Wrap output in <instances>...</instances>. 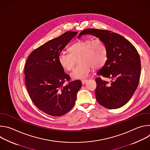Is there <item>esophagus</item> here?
I'll return each instance as SVG.
<instances>
[{
  "instance_id": "obj_1",
  "label": "esophagus",
  "mask_w": 150,
  "mask_h": 150,
  "mask_svg": "<svg viewBox=\"0 0 150 150\" xmlns=\"http://www.w3.org/2000/svg\"><path fill=\"white\" fill-rule=\"evenodd\" d=\"M87 82V79H84V80H82V81H81L82 84H83V85L85 84Z\"/></svg>"
}]
</instances>
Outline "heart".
Returning <instances> with one entry per match:
<instances>
[{"label": "heart", "instance_id": "b5f03b06", "mask_svg": "<svg viewBox=\"0 0 150 150\" xmlns=\"http://www.w3.org/2000/svg\"><path fill=\"white\" fill-rule=\"evenodd\" d=\"M71 53L61 52L58 56V61L61 67L68 71H71L76 60L79 63L71 73L74 79L86 78L90 74L91 68H101L108 60V49L100 39L88 38L79 41L69 47Z\"/></svg>", "mask_w": 150, "mask_h": 150}]
</instances>
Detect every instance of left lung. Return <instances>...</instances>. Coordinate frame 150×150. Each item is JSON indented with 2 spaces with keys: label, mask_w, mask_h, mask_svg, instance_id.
<instances>
[{
  "label": "left lung",
  "mask_w": 150,
  "mask_h": 150,
  "mask_svg": "<svg viewBox=\"0 0 150 150\" xmlns=\"http://www.w3.org/2000/svg\"><path fill=\"white\" fill-rule=\"evenodd\" d=\"M85 34L103 40L108 49V60L97 74L112 80L109 83L100 78L96 79V99L104 108H120L129 101L137 88L141 75L139 55L131 42L111 31L88 28L82 31L79 37Z\"/></svg>",
  "instance_id": "8db88e82"
}]
</instances>
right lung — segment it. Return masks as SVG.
Segmentation results:
<instances>
[{"mask_svg":"<svg viewBox=\"0 0 150 150\" xmlns=\"http://www.w3.org/2000/svg\"><path fill=\"white\" fill-rule=\"evenodd\" d=\"M67 31L35 49L28 57L24 70L26 87L33 102L40 110L50 116H60L73 108L82 87L70 79L58 61L59 53L77 34Z\"/></svg>","mask_w":150,"mask_h":150,"instance_id":"1","label":"right lung"}]
</instances>
